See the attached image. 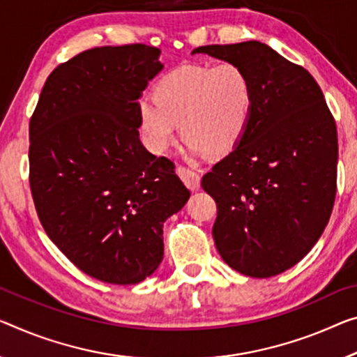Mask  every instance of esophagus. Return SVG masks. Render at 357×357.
I'll return each mask as SVG.
<instances>
[{"label":"esophagus","instance_id":"obj_1","mask_svg":"<svg viewBox=\"0 0 357 357\" xmlns=\"http://www.w3.org/2000/svg\"><path fill=\"white\" fill-rule=\"evenodd\" d=\"M177 174L180 175V178L183 180V183L188 186L190 190L195 191L201 186V175L196 171H193V169L186 166H177Z\"/></svg>","mask_w":357,"mask_h":357}]
</instances>
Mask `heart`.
Segmentation results:
<instances>
[{
  "label": "heart",
  "mask_w": 357,
  "mask_h": 357,
  "mask_svg": "<svg viewBox=\"0 0 357 357\" xmlns=\"http://www.w3.org/2000/svg\"><path fill=\"white\" fill-rule=\"evenodd\" d=\"M139 105L140 130L153 151H166L177 135L193 155H222L239 144L249 128L254 89L233 62L185 65L156 84Z\"/></svg>",
  "instance_id": "heart-1"
}]
</instances>
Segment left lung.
Masks as SVG:
<instances>
[{"instance_id":"1","label":"left lung","mask_w":357,"mask_h":357,"mask_svg":"<svg viewBox=\"0 0 357 357\" xmlns=\"http://www.w3.org/2000/svg\"><path fill=\"white\" fill-rule=\"evenodd\" d=\"M195 52L238 63L254 89L244 137L201 180L217 202V250L241 274L276 276L308 254L331 218L335 119L310 71L260 41Z\"/></svg>"}]
</instances>
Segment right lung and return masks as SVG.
I'll list each match as a JSON object with an SVG mask.
<instances>
[{
  "mask_svg": "<svg viewBox=\"0 0 357 357\" xmlns=\"http://www.w3.org/2000/svg\"><path fill=\"white\" fill-rule=\"evenodd\" d=\"M146 45L87 49L49 75L30 119V188L65 257L102 282L137 284L160 266L162 225L190 191L139 139V98L162 70Z\"/></svg>",
  "mask_w": 357,
  "mask_h": 357,
  "instance_id": "right-lung-1",
  "label": "right lung"
}]
</instances>
